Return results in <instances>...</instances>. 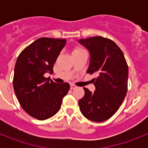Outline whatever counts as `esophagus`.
Instances as JSON below:
<instances>
[{
    "label": "esophagus",
    "instance_id": "esophagus-1",
    "mask_svg": "<svg viewBox=\"0 0 148 148\" xmlns=\"http://www.w3.org/2000/svg\"><path fill=\"white\" fill-rule=\"evenodd\" d=\"M76 87V86L74 85V84H70V88L71 89H75Z\"/></svg>",
    "mask_w": 148,
    "mask_h": 148
}]
</instances>
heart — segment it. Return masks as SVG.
<instances>
[{
  "label": "heart",
  "mask_w": 148,
  "mask_h": 148,
  "mask_svg": "<svg viewBox=\"0 0 148 148\" xmlns=\"http://www.w3.org/2000/svg\"><path fill=\"white\" fill-rule=\"evenodd\" d=\"M81 49H81V48H75V49L73 50V52H75V51H78V50H81Z\"/></svg>",
  "instance_id": "1"
}]
</instances>
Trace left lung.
<instances>
[{
  "label": "left lung",
  "instance_id": "left-lung-1",
  "mask_svg": "<svg viewBox=\"0 0 148 148\" xmlns=\"http://www.w3.org/2000/svg\"><path fill=\"white\" fill-rule=\"evenodd\" d=\"M78 43L90 52L87 73L93 78L95 91L84 88V95L78 101L83 116L90 121L101 122L118 110L127 91L128 66L122 51L110 39L101 36L80 39Z\"/></svg>",
  "mask_w": 148,
  "mask_h": 148
}]
</instances>
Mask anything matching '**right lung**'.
<instances>
[{"label":"right lung","mask_w":148,"mask_h":148,"mask_svg":"<svg viewBox=\"0 0 148 148\" xmlns=\"http://www.w3.org/2000/svg\"><path fill=\"white\" fill-rule=\"evenodd\" d=\"M66 41L50 38L37 39L22 51L15 63V95L22 108L38 120L56 114L70 88L68 83H56L44 77L45 73H53L54 64Z\"/></svg>","instance_id":"1"}]
</instances>
